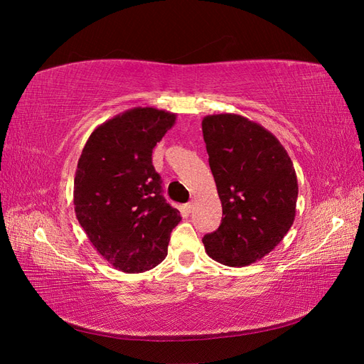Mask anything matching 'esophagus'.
Returning a JSON list of instances; mask_svg holds the SVG:
<instances>
[{"label":"esophagus","instance_id":"obj_1","mask_svg":"<svg viewBox=\"0 0 364 364\" xmlns=\"http://www.w3.org/2000/svg\"><path fill=\"white\" fill-rule=\"evenodd\" d=\"M185 209H186V213H191L193 209H194V202H190V203H186L185 205Z\"/></svg>","mask_w":364,"mask_h":364}]
</instances>
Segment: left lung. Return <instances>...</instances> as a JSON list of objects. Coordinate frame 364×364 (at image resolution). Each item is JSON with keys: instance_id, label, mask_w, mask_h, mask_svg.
Instances as JSON below:
<instances>
[{"instance_id": "1", "label": "left lung", "mask_w": 364, "mask_h": 364, "mask_svg": "<svg viewBox=\"0 0 364 364\" xmlns=\"http://www.w3.org/2000/svg\"><path fill=\"white\" fill-rule=\"evenodd\" d=\"M202 132L223 217L202 241L214 261L243 267L261 259L289 232L297 178L287 150L261 124L235 114L208 115Z\"/></svg>"}]
</instances>
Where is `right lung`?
<instances>
[{"instance_id": "add662e5", "label": "right lung", "mask_w": 364, "mask_h": 364, "mask_svg": "<svg viewBox=\"0 0 364 364\" xmlns=\"http://www.w3.org/2000/svg\"><path fill=\"white\" fill-rule=\"evenodd\" d=\"M176 114L134 107L87 138L74 178V211L97 252L126 273H142L167 257L182 217L162 196L151 153Z\"/></svg>"}]
</instances>
